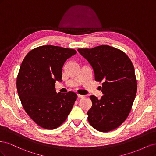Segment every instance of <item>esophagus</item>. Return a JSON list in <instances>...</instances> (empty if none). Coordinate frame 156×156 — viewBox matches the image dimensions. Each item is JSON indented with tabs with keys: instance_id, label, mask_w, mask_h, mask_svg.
Instances as JSON below:
<instances>
[{
	"instance_id": "esophagus-1",
	"label": "esophagus",
	"mask_w": 156,
	"mask_h": 156,
	"mask_svg": "<svg viewBox=\"0 0 156 156\" xmlns=\"http://www.w3.org/2000/svg\"><path fill=\"white\" fill-rule=\"evenodd\" d=\"M77 96H78V98H84V96H83V95H81V94H77Z\"/></svg>"
}]
</instances>
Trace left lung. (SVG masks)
I'll return each instance as SVG.
<instances>
[{
	"label": "left lung",
	"mask_w": 156,
	"mask_h": 156,
	"mask_svg": "<svg viewBox=\"0 0 156 156\" xmlns=\"http://www.w3.org/2000/svg\"><path fill=\"white\" fill-rule=\"evenodd\" d=\"M78 51L92 65L96 81L102 82L99 87L103 94L100 100L90 97L92 105L87 112L89 124L101 132L115 129L128 116L136 96L133 65L124 52L109 45Z\"/></svg>",
	"instance_id": "8db88e82"
}]
</instances>
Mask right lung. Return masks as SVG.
<instances>
[{
  "instance_id": "add662e5",
  "label": "right lung",
  "mask_w": 156,
  "mask_h": 156,
  "mask_svg": "<svg viewBox=\"0 0 156 156\" xmlns=\"http://www.w3.org/2000/svg\"><path fill=\"white\" fill-rule=\"evenodd\" d=\"M77 53L73 49L42 45L23 59L17 77V90L27 114L42 128L62 125L77 98L76 93H56V81L62 79L63 65Z\"/></svg>"
}]
</instances>
